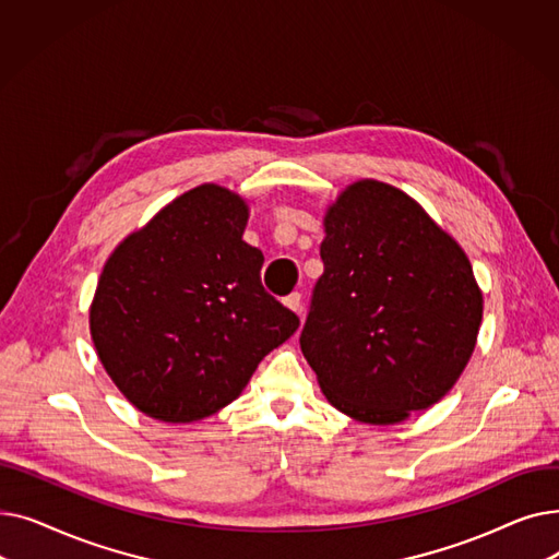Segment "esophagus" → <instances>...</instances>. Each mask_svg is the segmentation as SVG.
Segmentation results:
<instances>
[{
	"instance_id": "esophagus-1",
	"label": "esophagus",
	"mask_w": 559,
	"mask_h": 559,
	"mask_svg": "<svg viewBox=\"0 0 559 559\" xmlns=\"http://www.w3.org/2000/svg\"><path fill=\"white\" fill-rule=\"evenodd\" d=\"M285 306H287L289 310L301 312V306H304V297H301V292H292L289 297H285Z\"/></svg>"
}]
</instances>
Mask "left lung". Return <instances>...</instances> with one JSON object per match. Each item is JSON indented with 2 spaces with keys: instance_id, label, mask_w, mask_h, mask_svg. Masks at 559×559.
<instances>
[{
  "instance_id": "1",
  "label": "left lung",
  "mask_w": 559,
  "mask_h": 559,
  "mask_svg": "<svg viewBox=\"0 0 559 559\" xmlns=\"http://www.w3.org/2000/svg\"><path fill=\"white\" fill-rule=\"evenodd\" d=\"M301 350L340 413L388 426L442 399L474 354L472 262L417 201L360 181L326 215Z\"/></svg>"
}]
</instances>
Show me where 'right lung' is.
I'll list each match as a JSON object with an SVG mask.
<instances>
[{
  "label": "right lung",
  "instance_id": "add662e5",
  "mask_svg": "<svg viewBox=\"0 0 559 559\" xmlns=\"http://www.w3.org/2000/svg\"><path fill=\"white\" fill-rule=\"evenodd\" d=\"M245 201L199 186L112 251L91 308L112 383L160 421L188 424L238 399L260 360L299 329L262 287Z\"/></svg>",
  "mask_w": 559,
  "mask_h": 559
}]
</instances>
